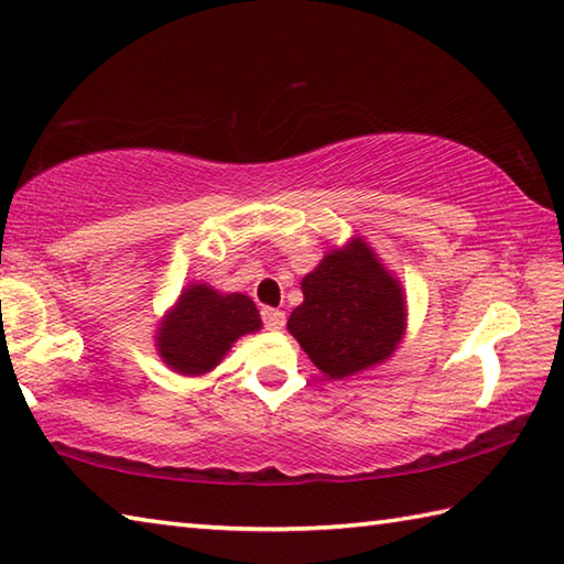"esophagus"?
<instances>
[{"mask_svg": "<svg viewBox=\"0 0 564 564\" xmlns=\"http://www.w3.org/2000/svg\"><path fill=\"white\" fill-rule=\"evenodd\" d=\"M261 319L267 329H281L285 325V313L279 311V307H263Z\"/></svg>", "mask_w": 564, "mask_h": 564, "instance_id": "34e87169", "label": "esophagus"}]
</instances>
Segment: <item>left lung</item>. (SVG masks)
<instances>
[{
	"label": "left lung",
	"mask_w": 564,
	"mask_h": 564,
	"mask_svg": "<svg viewBox=\"0 0 564 564\" xmlns=\"http://www.w3.org/2000/svg\"><path fill=\"white\" fill-rule=\"evenodd\" d=\"M303 305L289 329L319 371L345 379L386 359L401 341L405 301L401 285L361 239L327 253L303 279Z\"/></svg>",
	"instance_id": "obj_1"
}]
</instances>
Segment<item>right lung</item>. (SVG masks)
Returning a JSON list of instances; mask_svg holds the SVG:
<instances>
[{"label": "right lung", "instance_id": "right-lung-1", "mask_svg": "<svg viewBox=\"0 0 564 564\" xmlns=\"http://www.w3.org/2000/svg\"><path fill=\"white\" fill-rule=\"evenodd\" d=\"M259 327V311L247 295L191 285L159 329V351L175 371L197 377L217 367L231 341Z\"/></svg>", "mask_w": 564, "mask_h": 564}]
</instances>
